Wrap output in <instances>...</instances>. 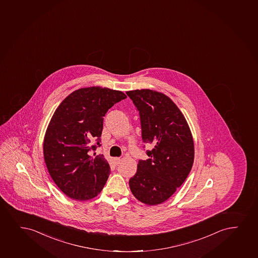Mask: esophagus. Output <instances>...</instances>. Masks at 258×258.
I'll return each instance as SVG.
<instances>
[{
	"instance_id": "34e87169",
	"label": "esophagus",
	"mask_w": 258,
	"mask_h": 258,
	"mask_svg": "<svg viewBox=\"0 0 258 258\" xmlns=\"http://www.w3.org/2000/svg\"><path fill=\"white\" fill-rule=\"evenodd\" d=\"M113 161H114V163L116 164V165H117V164H119L121 160L119 158H114V159H113Z\"/></svg>"
}]
</instances>
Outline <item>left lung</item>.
<instances>
[{
	"instance_id": "8db88e82",
	"label": "left lung",
	"mask_w": 258,
	"mask_h": 258,
	"mask_svg": "<svg viewBox=\"0 0 258 258\" xmlns=\"http://www.w3.org/2000/svg\"><path fill=\"white\" fill-rule=\"evenodd\" d=\"M140 112L144 143L152 144L147 160H139L129 180L133 195L147 205L173 196L189 174L195 147L186 118L167 96L143 89L126 92Z\"/></svg>"
}]
</instances>
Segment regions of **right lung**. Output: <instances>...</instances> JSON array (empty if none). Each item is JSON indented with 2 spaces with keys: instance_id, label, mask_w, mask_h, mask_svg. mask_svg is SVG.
Returning a JSON list of instances; mask_svg holds the SVG:
<instances>
[{
  "instance_id": "1",
  "label": "right lung",
  "mask_w": 258,
  "mask_h": 258,
  "mask_svg": "<svg viewBox=\"0 0 258 258\" xmlns=\"http://www.w3.org/2000/svg\"><path fill=\"white\" fill-rule=\"evenodd\" d=\"M124 93L99 86L81 88L69 95L53 114L43 141V156L55 185L78 201L101 192L111 168L103 154L92 157L100 147L105 113Z\"/></svg>"
}]
</instances>
